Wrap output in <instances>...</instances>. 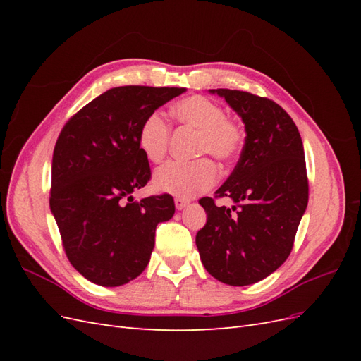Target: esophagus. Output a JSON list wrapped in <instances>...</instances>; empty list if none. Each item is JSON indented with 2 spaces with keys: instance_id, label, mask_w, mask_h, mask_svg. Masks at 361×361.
Returning a JSON list of instances; mask_svg holds the SVG:
<instances>
[{
  "instance_id": "34e87169",
  "label": "esophagus",
  "mask_w": 361,
  "mask_h": 361,
  "mask_svg": "<svg viewBox=\"0 0 361 361\" xmlns=\"http://www.w3.org/2000/svg\"><path fill=\"white\" fill-rule=\"evenodd\" d=\"M188 204H190V200H187V199H182V197L174 199V206H176L178 211H182L183 207H187Z\"/></svg>"
}]
</instances>
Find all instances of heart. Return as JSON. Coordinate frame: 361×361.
Wrapping results in <instances>:
<instances>
[{
    "instance_id": "1",
    "label": "heart",
    "mask_w": 361,
    "mask_h": 361,
    "mask_svg": "<svg viewBox=\"0 0 361 361\" xmlns=\"http://www.w3.org/2000/svg\"><path fill=\"white\" fill-rule=\"evenodd\" d=\"M171 116L183 126L199 133L195 154H211L223 162L239 155L245 143L243 126L226 117V110L209 97L194 94L178 101L171 106ZM170 126L158 111L150 113L141 122L137 133V145L150 162H159L167 154ZM218 176L216 166L209 158L195 161H169L155 173L154 185L158 191L180 197L209 190Z\"/></svg>"
}]
</instances>
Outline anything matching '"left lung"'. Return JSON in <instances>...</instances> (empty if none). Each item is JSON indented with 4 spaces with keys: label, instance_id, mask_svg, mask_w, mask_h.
<instances>
[{
    "label": "left lung",
    "instance_id": "left-lung-1",
    "mask_svg": "<svg viewBox=\"0 0 361 361\" xmlns=\"http://www.w3.org/2000/svg\"><path fill=\"white\" fill-rule=\"evenodd\" d=\"M226 99L245 125V145L215 197H203L207 221L195 236L202 264L231 286L264 280L285 262L309 202L304 147L297 125L268 97L248 92L209 90Z\"/></svg>",
    "mask_w": 361,
    "mask_h": 361
}]
</instances>
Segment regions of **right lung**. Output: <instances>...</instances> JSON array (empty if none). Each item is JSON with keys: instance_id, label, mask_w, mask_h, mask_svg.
I'll return each mask as SVG.
<instances>
[{"instance_id": "obj_1", "label": "right lung", "mask_w": 361, "mask_h": 361, "mask_svg": "<svg viewBox=\"0 0 361 361\" xmlns=\"http://www.w3.org/2000/svg\"><path fill=\"white\" fill-rule=\"evenodd\" d=\"M183 87L123 85L69 118L52 155L51 212L72 267L94 285L114 288L147 267L158 223L174 214L170 194L134 200L150 179L137 145L145 117Z\"/></svg>"}]
</instances>
